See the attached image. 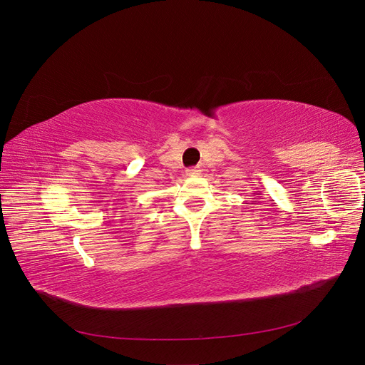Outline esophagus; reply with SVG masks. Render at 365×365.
Returning a JSON list of instances; mask_svg holds the SVG:
<instances>
[{
	"label": "esophagus",
	"mask_w": 365,
	"mask_h": 365,
	"mask_svg": "<svg viewBox=\"0 0 365 365\" xmlns=\"http://www.w3.org/2000/svg\"><path fill=\"white\" fill-rule=\"evenodd\" d=\"M200 169H197V168H190L189 170H187V175H189V176H196V175H200Z\"/></svg>",
	"instance_id": "34e87169"
}]
</instances>
